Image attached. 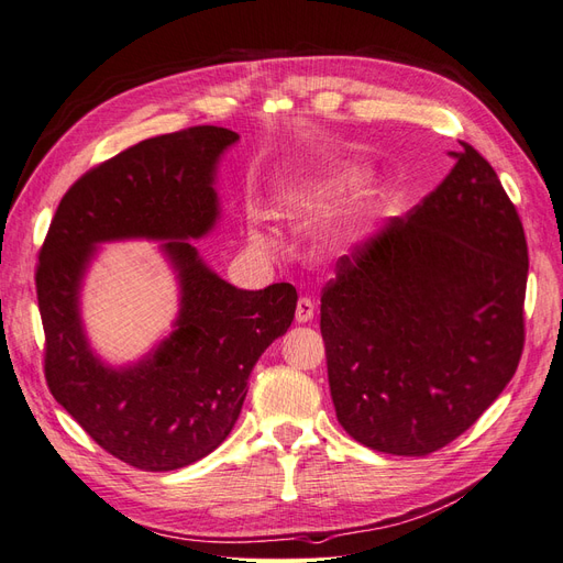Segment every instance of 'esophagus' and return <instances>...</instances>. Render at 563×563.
Returning <instances> with one entry per match:
<instances>
[{
  "label": "esophagus",
  "mask_w": 563,
  "mask_h": 563,
  "mask_svg": "<svg viewBox=\"0 0 563 563\" xmlns=\"http://www.w3.org/2000/svg\"><path fill=\"white\" fill-rule=\"evenodd\" d=\"M312 317H314V300L308 298V296H302L296 305V321L308 323V321H312Z\"/></svg>",
  "instance_id": "obj_1"
}]
</instances>
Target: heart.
<instances>
[{"label":"heart","mask_w":563,"mask_h":563,"mask_svg":"<svg viewBox=\"0 0 563 563\" xmlns=\"http://www.w3.org/2000/svg\"><path fill=\"white\" fill-rule=\"evenodd\" d=\"M368 180V166L362 162H329L288 174L277 197L282 211L296 223H312L338 211L343 203L362 190ZM249 240L263 251H282V234L265 220H255L249 228Z\"/></svg>","instance_id":"obj_1"}]
</instances>
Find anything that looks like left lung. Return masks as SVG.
<instances>
[{"label":"left lung","mask_w":563,"mask_h":563,"mask_svg":"<svg viewBox=\"0 0 563 563\" xmlns=\"http://www.w3.org/2000/svg\"><path fill=\"white\" fill-rule=\"evenodd\" d=\"M404 218L338 261L321 335L338 422L360 444L428 455L512 380L528 249L515 203L472 145Z\"/></svg>","instance_id":"left-lung-1"}]
</instances>
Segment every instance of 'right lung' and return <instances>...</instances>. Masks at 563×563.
Segmentation results:
<instances>
[{"instance_id":"right-lung-1","label":"right lung","mask_w":563,"mask_h":563,"mask_svg":"<svg viewBox=\"0 0 563 563\" xmlns=\"http://www.w3.org/2000/svg\"><path fill=\"white\" fill-rule=\"evenodd\" d=\"M236 141L195 126L124 150L67 190L40 253L51 395L98 446L145 472L192 465L223 444L255 362L296 314L291 284L236 288L192 244L218 225V166ZM112 241H162L179 282L173 333L126 365L95 352L80 317L82 282Z\"/></svg>"}]
</instances>
